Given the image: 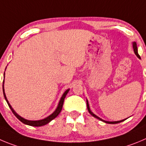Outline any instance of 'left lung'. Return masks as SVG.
I'll return each instance as SVG.
<instances>
[{"instance_id": "8db88e82", "label": "left lung", "mask_w": 146, "mask_h": 146, "mask_svg": "<svg viewBox=\"0 0 146 146\" xmlns=\"http://www.w3.org/2000/svg\"><path fill=\"white\" fill-rule=\"evenodd\" d=\"M133 50H134L135 54L136 55H137V56L139 58H140V55H139V54H138V52H137V44H136V42H133ZM86 102H87V109H88V111H89V113H90V114H92V116H94V117L97 118V119H100V120L103 121V122H106V123H108V124H117V123H119V122H122V121H124V120H125V119H123V120H120V121H117V122H108V121H104V120H103V119H101V118H99V117H97V116H96V115H95L94 114H93V113L92 112V111H91V110H90V108H89V105H88V101H86Z\"/></svg>"}]
</instances>
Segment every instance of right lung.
Segmentation results:
<instances>
[{"label": "right lung", "mask_w": 146, "mask_h": 146, "mask_svg": "<svg viewBox=\"0 0 146 146\" xmlns=\"http://www.w3.org/2000/svg\"><path fill=\"white\" fill-rule=\"evenodd\" d=\"M4 75H5V73H4ZM3 83H4V81H3ZM3 95H4V97H5V100H6V102H7L8 103V105L9 106V107H10V109L11 110L12 112L13 113V114H14L15 116L16 117L18 118V119H19L20 121H21V122H23L24 124H26V125H30V126H34V127H40V126H43V125H46V124L49 123V122H50L51 120H52L53 119H54V118L56 117L57 116H58V114H60V112L61 111V110H62V105H63V102H64V99H65V96H66L67 94L69 92V89L66 90L65 91V93L63 94V95H62V96L61 97V99L60 101L59 102V104H58V108L56 109V110L54 111V112L52 113V114H51V115H50L49 117H47L44 118V119H41V120H37V121H31V120H27V119H24V118H22L21 117H20L19 115L18 114H16V112H15L14 110L12 109L11 106L10 105V104L9 103V102H8L7 99H6V96H5V92H4V88H3Z\"/></svg>", "instance_id": "right-lung-1"}]
</instances>
